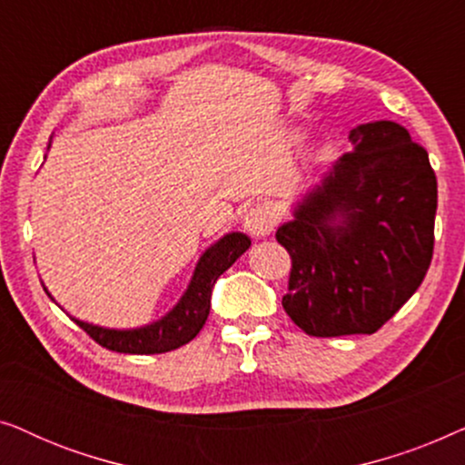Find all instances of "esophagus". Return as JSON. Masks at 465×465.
Masks as SVG:
<instances>
[{"mask_svg":"<svg viewBox=\"0 0 465 465\" xmlns=\"http://www.w3.org/2000/svg\"><path fill=\"white\" fill-rule=\"evenodd\" d=\"M245 231L252 234V237H266V234H271L275 231V224H277V218H275V212L269 205H253L250 212L245 213Z\"/></svg>","mask_w":465,"mask_h":465,"instance_id":"esophagus-1","label":"esophagus"}]
</instances>
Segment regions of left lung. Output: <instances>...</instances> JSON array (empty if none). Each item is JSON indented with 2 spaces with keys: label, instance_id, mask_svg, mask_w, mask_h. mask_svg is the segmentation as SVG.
Returning a JSON list of instances; mask_svg holds the SVG:
<instances>
[{
  "label": "left lung",
  "instance_id": "1",
  "mask_svg": "<svg viewBox=\"0 0 465 465\" xmlns=\"http://www.w3.org/2000/svg\"><path fill=\"white\" fill-rule=\"evenodd\" d=\"M349 142L275 234L292 258L285 313L322 339L377 332L434 253L438 183L423 145L391 120L355 126Z\"/></svg>",
  "mask_w": 465,
  "mask_h": 465
}]
</instances>
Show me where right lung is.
<instances>
[{"label":"right lung","mask_w":465,"mask_h":465,"mask_svg":"<svg viewBox=\"0 0 465 465\" xmlns=\"http://www.w3.org/2000/svg\"><path fill=\"white\" fill-rule=\"evenodd\" d=\"M252 245L250 237L243 232H231L222 237L218 243L209 247L196 264L193 282H190L186 294L177 302V307L164 315L163 320L145 328L135 330H110L99 328L93 323L74 320L84 332L101 347L118 353L152 355L167 353L173 349L186 345L201 332L205 326L209 307H212L213 283L226 269H231L241 253Z\"/></svg>","instance_id":"1"}]
</instances>
